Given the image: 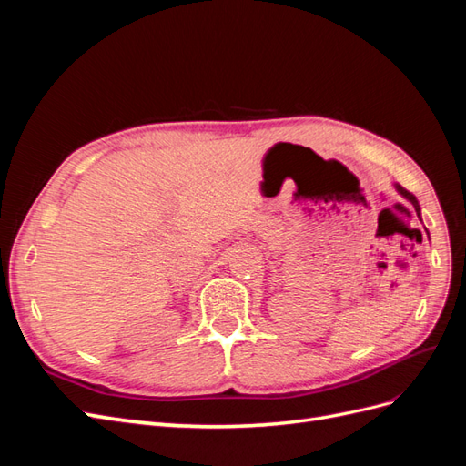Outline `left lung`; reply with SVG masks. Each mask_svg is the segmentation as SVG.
I'll return each mask as SVG.
<instances>
[{
	"mask_svg": "<svg viewBox=\"0 0 466 466\" xmlns=\"http://www.w3.org/2000/svg\"><path fill=\"white\" fill-rule=\"evenodd\" d=\"M394 190H397L400 196H402V198L404 200H408V202H410L412 206H414V209H416V214H418V218H420V221H421V208H420V204H418V198H416V196L412 194V192H408L406 188H402L400 185H397V182H394ZM426 233H428V229H426ZM428 237H430V233H428Z\"/></svg>",
	"mask_w": 466,
	"mask_h": 466,
	"instance_id": "left-lung-1",
	"label": "left lung"
}]
</instances>
